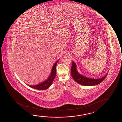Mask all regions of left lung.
Here are the masks:
<instances>
[{
    "label": "left lung",
    "instance_id": "obj_1",
    "mask_svg": "<svg viewBox=\"0 0 122 122\" xmlns=\"http://www.w3.org/2000/svg\"><path fill=\"white\" fill-rule=\"evenodd\" d=\"M71 74L74 80L84 86H94L100 83L105 78L107 74L101 78L94 79L84 76L77 72L76 64L72 61V65L71 68Z\"/></svg>",
    "mask_w": 122,
    "mask_h": 122
}]
</instances>
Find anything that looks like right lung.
Listing matches in <instances>:
<instances>
[{
    "instance_id": "obj_1",
    "label": "right lung",
    "mask_w": 122,
    "mask_h": 122,
    "mask_svg": "<svg viewBox=\"0 0 122 122\" xmlns=\"http://www.w3.org/2000/svg\"><path fill=\"white\" fill-rule=\"evenodd\" d=\"M59 60H57L54 65L50 75L46 80L37 85H30L27 84V85L32 88L37 89L38 90H46L49 87L52 85V83L55 78V75L56 74V66H57V63L58 62Z\"/></svg>"
}]
</instances>
